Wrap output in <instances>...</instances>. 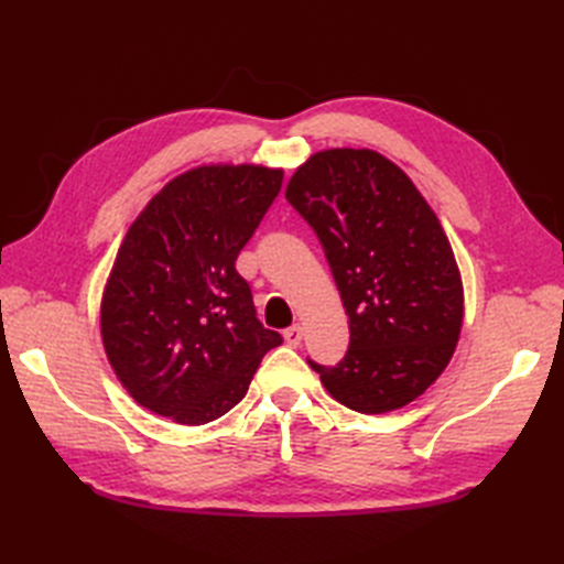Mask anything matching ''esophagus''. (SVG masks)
Instances as JSON below:
<instances>
[{
    "label": "esophagus",
    "instance_id": "1",
    "mask_svg": "<svg viewBox=\"0 0 564 564\" xmlns=\"http://www.w3.org/2000/svg\"><path fill=\"white\" fill-rule=\"evenodd\" d=\"M284 340H286L289 346H299L301 340H303V327H301V324H294V327H289L284 332Z\"/></svg>",
    "mask_w": 564,
    "mask_h": 564
}]
</instances>
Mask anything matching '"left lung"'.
I'll use <instances>...</instances> for the list:
<instances>
[{
    "label": "left lung",
    "instance_id": "1",
    "mask_svg": "<svg viewBox=\"0 0 564 564\" xmlns=\"http://www.w3.org/2000/svg\"><path fill=\"white\" fill-rule=\"evenodd\" d=\"M284 197L317 232L350 322L340 365L308 360L324 388L360 414L414 402L447 369L464 324V282L437 214L369 148L315 152Z\"/></svg>",
    "mask_w": 564,
    "mask_h": 564
}]
</instances>
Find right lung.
Segmentation results:
<instances>
[{"mask_svg": "<svg viewBox=\"0 0 564 564\" xmlns=\"http://www.w3.org/2000/svg\"><path fill=\"white\" fill-rule=\"evenodd\" d=\"M282 176L263 164L193 166L129 226L100 299V338L115 377L148 412L178 425L220 419L282 344L256 319L235 270Z\"/></svg>", "mask_w": 564, "mask_h": 564, "instance_id": "right-lung-1", "label": "right lung"}]
</instances>
